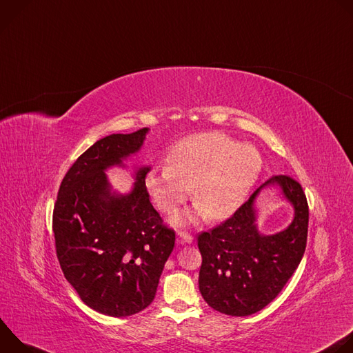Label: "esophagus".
<instances>
[{"label":"esophagus","mask_w":353,"mask_h":353,"mask_svg":"<svg viewBox=\"0 0 353 353\" xmlns=\"http://www.w3.org/2000/svg\"><path fill=\"white\" fill-rule=\"evenodd\" d=\"M177 236H179V243H188L190 244L194 240V237L188 232H185V230H179Z\"/></svg>","instance_id":"1"}]
</instances>
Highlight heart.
Returning <instances> with one entry per match:
<instances>
[{"instance_id": "obj_1", "label": "heart", "mask_w": 353, "mask_h": 353, "mask_svg": "<svg viewBox=\"0 0 353 353\" xmlns=\"http://www.w3.org/2000/svg\"><path fill=\"white\" fill-rule=\"evenodd\" d=\"M168 163L149 170L146 188L165 214L176 212L191 194L196 205L173 218L174 223L229 216L247 196L260 176L263 159L248 143H239L222 132H203L179 141Z\"/></svg>"}]
</instances>
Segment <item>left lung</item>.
<instances>
[{"mask_svg": "<svg viewBox=\"0 0 353 353\" xmlns=\"http://www.w3.org/2000/svg\"><path fill=\"white\" fill-rule=\"evenodd\" d=\"M276 183L294 205L292 223L275 235L256 229L254 201L265 185ZM309 205L301 185L286 174L272 176L223 223L198 234L203 256L199 292L214 310L244 317L263 310L279 294L305 254Z\"/></svg>", "mask_w": 353, "mask_h": 353, "instance_id": "obj_1", "label": "left lung"}]
</instances>
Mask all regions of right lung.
<instances>
[{
	"mask_svg": "<svg viewBox=\"0 0 353 353\" xmlns=\"http://www.w3.org/2000/svg\"><path fill=\"white\" fill-rule=\"evenodd\" d=\"M148 128L96 141L61 181L53 232L65 279L90 309L127 317L155 299L176 233L149 201L145 176L135 173L128 194L112 192L105 170L141 149Z\"/></svg>",
	"mask_w": 353,
	"mask_h": 353,
	"instance_id": "add662e5",
	"label": "right lung"
}]
</instances>
